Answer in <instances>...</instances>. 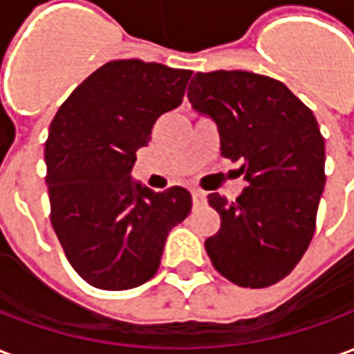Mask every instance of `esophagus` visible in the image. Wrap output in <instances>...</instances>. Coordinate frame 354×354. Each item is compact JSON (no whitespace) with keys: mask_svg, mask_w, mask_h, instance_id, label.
<instances>
[{"mask_svg":"<svg viewBox=\"0 0 354 354\" xmlns=\"http://www.w3.org/2000/svg\"><path fill=\"white\" fill-rule=\"evenodd\" d=\"M192 199H193V205H205V201H207V197H205V193L199 192V189H193L192 192Z\"/></svg>","mask_w":354,"mask_h":354,"instance_id":"obj_1","label":"esophagus"}]
</instances>
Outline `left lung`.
I'll use <instances>...</instances> for the list:
<instances>
[{
    "label": "left lung",
    "mask_w": 354,
    "mask_h": 354,
    "mask_svg": "<svg viewBox=\"0 0 354 354\" xmlns=\"http://www.w3.org/2000/svg\"><path fill=\"white\" fill-rule=\"evenodd\" d=\"M195 111L214 119L222 157L241 161L246 187L208 205L220 230L205 241L216 271L243 288H266L304 258L324 192V138L313 111L284 83L243 70L195 73Z\"/></svg>",
    "instance_id": "1"
}]
</instances>
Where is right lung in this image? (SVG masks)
I'll list each match as a JSON object with an SVG mask.
<instances>
[{
  "label": "right lung",
  "mask_w": 354,
  "mask_h": 354,
  "mask_svg": "<svg viewBox=\"0 0 354 354\" xmlns=\"http://www.w3.org/2000/svg\"><path fill=\"white\" fill-rule=\"evenodd\" d=\"M192 70L111 60L60 106L45 142L50 223L72 267L100 290H129L159 269L170 230L192 193L132 182L136 151L155 121L184 100Z\"/></svg>",
  "instance_id": "1"
}]
</instances>
